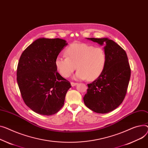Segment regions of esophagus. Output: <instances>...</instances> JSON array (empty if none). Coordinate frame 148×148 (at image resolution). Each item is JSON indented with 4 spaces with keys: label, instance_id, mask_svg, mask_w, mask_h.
<instances>
[{
    "label": "esophagus",
    "instance_id": "1",
    "mask_svg": "<svg viewBox=\"0 0 148 148\" xmlns=\"http://www.w3.org/2000/svg\"><path fill=\"white\" fill-rule=\"evenodd\" d=\"M71 84L73 87H74V86H75L76 85H77V83H74V82H71Z\"/></svg>",
    "mask_w": 148,
    "mask_h": 148
}]
</instances>
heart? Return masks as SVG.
Listing matches in <instances>:
<instances>
[{"label": "heart", "instance_id": "obj_1", "mask_svg": "<svg viewBox=\"0 0 148 148\" xmlns=\"http://www.w3.org/2000/svg\"><path fill=\"white\" fill-rule=\"evenodd\" d=\"M65 53L66 56L58 55L55 61L57 71L65 78L70 77L77 68L74 79L93 80L100 76L106 65V55L100 47L75 43L69 46Z\"/></svg>", "mask_w": 148, "mask_h": 148}]
</instances>
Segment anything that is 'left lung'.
I'll return each instance as SVG.
<instances>
[{"instance_id":"obj_1","label":"left lung","mask_w":148,"mask_h":148,"mask_svg":"<svg viewBox=\"0 0 148 148\" xmlns=\"http://www.w3.org/2000/svg\"><path fill=\"white\" fill-rule=\"evenodd\" d=\"M86 38L104 46L106 63L100 76L87 84L84 103L95 112L108 113L121 104L127 92L131 74L127 55L120 45L108 38Z\"/></svg>"}]
</instances>
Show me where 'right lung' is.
<instances>
[{"label": "right lung", "instance_id": "1", "mask_svg": "<svg viewBox=\"0 0 148 148\" xmlns=\"http://www.w3.org/2000/svg\"><path fill=\"white\" fill-rule=\"evenodd\" d=\"M68 43L61 38H39L19 58L17 83L23 99L34 112L51 115L60 111L71 86L57 71L56 57Z\"/></svg>", "mask_w": 148, "mask_h": 148}]
</instances>
